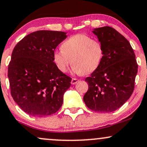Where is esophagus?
<instances>
[{
    "instance_id": "34e87169",
    "label": "esophagus",
    "mask_w": 147,
    "mask_h": 147,
    "mask_svg": "<svg viewBox=\"0 0 147 147\" xmlns=\"http://www.w3.org/2000/svg\"><path fill=\"white\" fill-rule=\"evenodd\" d=\"M79 79H76V78H72V80H71V84L72 85H74V84H76L77 83V82H79Z\"/></svg>"
}]
</instances>
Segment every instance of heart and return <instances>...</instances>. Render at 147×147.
Returning <instances> with one entry per match:
<instances>
[{
    "label": "heart",
    "instance_id": "heart-1",
    "mask_svg": "<svg viewBox=\"0 0 147 147\" xmlns=\"http://www.w3.org/2000/svg\"><path fill=\"white\" fill-rule=\"evenodd\" d=\"M61 51L55 52L53 60L61 72L68 71L70 63L76 74H89L99 67L104 56L101 42L90 36L78 34L62 43Z\"/></svg>",
    "mask_w": 147,
    "mask_h": 147
}]
</instances>
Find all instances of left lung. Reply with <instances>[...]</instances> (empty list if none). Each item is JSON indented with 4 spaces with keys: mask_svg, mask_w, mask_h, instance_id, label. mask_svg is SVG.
I'll return each mask as SVG.
<instances>
[{
    "mask_svg": "<svg viewBox=\"0 0 147 147\" xmlns=\"http://www.w3.org/2000/svg\"><path fill=\"white\" fill-rule=\"evenodd\" d=\"M104 48L100 65L86 77L88 90L84 96L90 110L111 113L120 108L132 95L138 63L128 40L111 27L92 31Z\"/></svg>",
    "mask_w": 147,
    "mask_h": 147,
    "instance_id": "obj_1",
    "label": "left lung"
}]
</instances>
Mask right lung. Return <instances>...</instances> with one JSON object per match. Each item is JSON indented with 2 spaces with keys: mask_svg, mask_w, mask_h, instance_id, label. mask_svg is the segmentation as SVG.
I'll return each instance as SVG.
<instances>
[{
  "mask_svg": "<svg viewBox=\"0 0 147 147\" xmlns=\"http://www.w3.org/2000/svg\"><path fill=\"white\" fill-rule=\"evenodd\" d=\"M66 37L63 32L39 30L25 36L13 50L8 65L11 95L30 115L54 114L63 104L72 79L59 70L53 55Z\"/></svg>",
  "mask_w": 147,
  "mask_h": 147,
  "instance_id": "add662e5",
  "label": "right lung"
}]
</instances>
